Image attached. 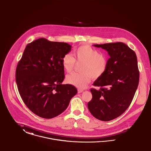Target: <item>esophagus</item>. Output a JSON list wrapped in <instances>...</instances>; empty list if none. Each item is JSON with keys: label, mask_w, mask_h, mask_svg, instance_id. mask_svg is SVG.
<instances>
[{"label": "esophagus", "mask_w": 151, "mask_h": 151, "mask_svg": "<svg viewBox=\"0 0 151 151\" xmlns=\"http://www.w3.org/2000/svg\"><path fill=\"white\" fill-rule=\"evenodd\" d=\"M83 91H84V90H82V89H78V93H81L82 92H83Z\"/></svg>", "instance_id": "esophagus-1"}]
</instances>
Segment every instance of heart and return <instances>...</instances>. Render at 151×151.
<instances>
[{
  "label": "heart",
  "mask_w": 151,
  "mask_h": 151,
  "mask_svg": "<svg viewBox=\"0 0 151 151\" xmlns=\"http://www.w3.org/2000/svg\"><path fill=\"white\" fill-rule=\"evenodd\" d=\"M73 55L67 53L62 58L63 67L65 70L71 72L76 62L83 64L81 68V73H73L66 78L67 82L79 88H84L90 82L91 78L96 79L101 78L106 70L108 61L106 56L101 54L96 49L88 45H83L77 48Z\"/></svg>",
  "instance_id": "b5f03b06"
}]
</instances>
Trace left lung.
I'll return each mask as SVG.
<instances>
[{
	"mask_svg": "<svg viewBox=\"0 0 151 151\" xmlns=\"http://www.w3.org/2000/svg\"><path fill=\"white\" fill-rule=\"evenodd\" d=\"M93 46L106 50L110 58L105 73L93 83L100 89H91L93 98L87 106L95 118L109 121L123 114L133 100L139 82L137 56L122 42Z\"/></svg>",
	"mask_w": 151,
	"mask_h": 151,
	"instance_id": "8db88e82",
	"label": "left lung"
}]
</instances>
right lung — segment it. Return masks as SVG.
Wrapping results in <instances>:
<instances>
[{
	"label": "right lung",
	"instance_id": "1",
	"mask_svg": "<svg viewBox=\"0 0 151 151\" xmlns=\"http://www.w3.org/2000/svg\"><path fill=\"white\" fill-rule=\"evenodd\" d=\"M72 47L66 42L41 38L27 45L18 63L15 77L26 106L38 116L50 119L61 114L77 93L75 87L62 84V58Z\"/></svg>",
	"mask_w": 151,
	"mask_h": 151
}]
</instances>
